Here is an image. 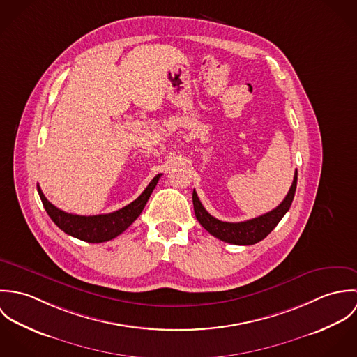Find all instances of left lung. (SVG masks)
Masks as SVG:
<instances>
[{
	"instance_id": "left-lung-1",
	"label": "left lung",
	"mask_w": 357,
	"mask_h": 357,
	"mask_svg": "<svg viewBox=\"0 0 357 357\" xmlns=\"http://www.w3.org/2000/svg\"><path fill=\"white\" fill-rule=\"evenodd\" d=\"M297 188V170L294 174L293 184L283 199V202L275 207L273 210L255 217L248 221H241V222H227V221H220L211 214H208L201 204L195 190L192 192V202H194V210L197 220L201 222V225L204 229L215 236L217 239L232 243V245H241V246H248V245H255L257 242L265 239L271 231L279 224V221L283 218V215L289 211L291 202L294 199Z\"/></svg>"
}]
</instances>
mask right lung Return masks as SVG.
I'll list each match as a JSON object with an SVG mask.
<instances>
[{
    "instance_id": "1",
    "label": "right lung",
    "mask_w": 357,
    "mask_h": 357,
    "mask_svg": "<svg viewBox=\"0 0 357 357\" xmlns=\"http://www.w3.org/2000/svg\"><path fill=\"white\" fill-rule=\"evenodd\" d=\"M160 176L162 174H156L151 180V183L147 185V188L143 191V194L132 204L116 211L99 215H77L66 213L53 206L45 198L40 185H37V190L48 215L61 231L84 242L102 243L116 238L126 228H129L130 224H133V221L140 215L144 206L149 202Z\"/></svg>"
}]
</instances>
